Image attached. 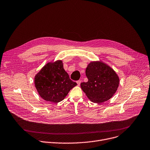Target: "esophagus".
I'll return each instance as SVG.
<instances>
[{
	"label": "esophagus",
	"mask_w": 150,
	"mask_h": 150,
	"mask_svg": "<svg viewBox=\"0 0 150 150\" xmlns=\"http://www.w3.org/2000/svg\"><path fill=\"white\" fill-rule=\"evenodd\" d=\"M76 83H77L78 86H80L81 83V80H78V81H76Z\"/></svg>",
	"instance_id": "obj_1"
}]
</instances>
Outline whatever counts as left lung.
Returning a JSON list of instances; mask_svg holds the SVG:
<instances>
[{
	"mask_svg": "<svg viewBox=\"0 0 150 150\" xmlns=\"http://www.w3.org/2000/svg\"><path fill=\"white\" fill-rule=\"evenodd\" d=\"M86 83H81V87L93 102L100 103L111 99L116 92L119 78L115 72L101 62H91L86 68Z\"/></svg>",
	"mask_w": 150,
	"mask_h": 150,
	"instance_id": "left-lung-1",
	"label": "left lung"
}]
</instances>
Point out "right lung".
<instances>
[{
	"label": "right lung",
	"instance_id": "1",
	"mask_svg": "<svg viewBox=\"0 0 150 150\" xmlns=\"http://www.w3.org/2000/svg\"><path fill=\"white\" fill-rule=\"evenodd\" d=\"M35 85L40 96L46 101L58 103L77 85L64 71L62 60L48 63L35 77Z\"/></svg>",
	"mask_w": 150,
	"mask_h": 150
}]
</instances>
